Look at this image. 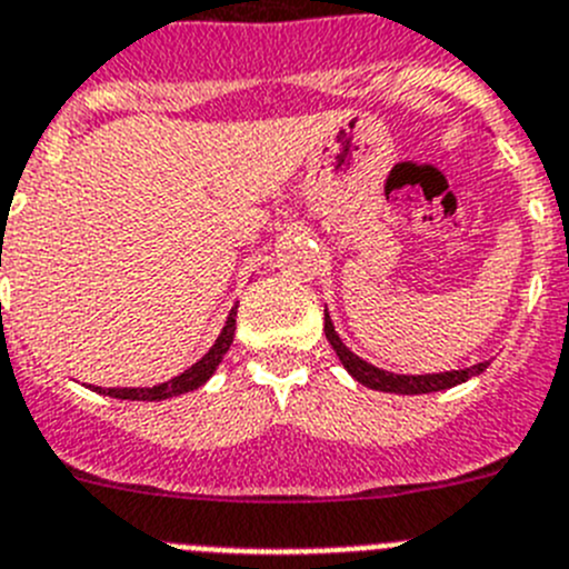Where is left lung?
<instances>
[{
    "label": "left lung",
    "instance_id": "obj_1",
    "mask_svg": "<svg viewBox=\"0 0 569 569\" xmlns=\"http://www.w3.org/2000/svg\"><path fill=\"white\" fill-rule=\"evenodd\" d=\"M326 337H329L331 348L337 351L340 362L346 366V371L355 377L357 382H362L366 388L386 393H431V391H445V388H453L459 382L470 380L476 373H482L490 362H476L470 368H459V371H439V373H393L382 371V368L371 366L362 357H357L355 351H348L346 342L340 340V335L335 331V322H331L329 309H326Z\"/></svg>",
    "mask_w": 569,
    "mask_h": 569
}]
</instances>
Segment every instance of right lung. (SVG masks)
I'll return each mask as SVG.
<instances>
[{"mask_svg":"<svg viewBox=\"0 0 569 569\" xmlns=\"http://www.w3.org/2000/svg\"><path fill=\"white\" fill-rule=\"evenodd\" d=\"M234 317H238V306L229 311L221 335H218V340H214V346L209 348L207 355H203L196 366H189L187 371L178 373V377H172V380L158 382V386H152V388H93V391L104 393V397H116V399H147V402H158V399H170V397H178V393L196 391V388H201L203 382H207L209 377L218 371L223 355H227L229 346H232Z\"/></svg>","mask_w":569,"mask_h":569,"instance_id":"add662e5","label":"right lung"}]
</instances>
